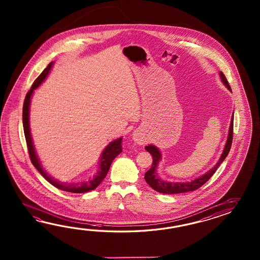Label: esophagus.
Returning <instances> with one entry per match:
<instances>
[{
	"label": "esophagus",
	"instance_id": "esophagus-1",
	"mask_svg": "<svg viewBox=\"0 0 260 260\" xmlns=\"http://www.w3.org/2000/svg\"><path fill=\"white\" fill-rule=\"evenodd\" d=\"M134 140H135V141H137L138 143H140V142H142V141H143V140H142V139L140 138V137L138 136V135H135V136H134Z\"/></svg>",
	"mask_w": 260,
	"mask_h": 260
}]
</instances>
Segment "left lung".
I'll return each mask as SVG.
<instances>
[{"label": "left lung", "mask_w": 260, "mask_h": 260, "mask_svg": "<svg viewBox=\"0 0 260 260\" xmlns=\"http://www.w3.org/2000/svg\"><path fill=\"white\" fill-rule=\"evenodd\" d=\"M219 75H220L222 82L226 85V88L229 89L230 91H232V88L228 83L225 75L221 72ZM232 137H233V114H232V122H231V125H230L229 136L226 138L225 148H224V150L221 154L219 160L216 162V166H214L209 171L206 172L205 175H203L202 177H197V178H195L194 180L189 181V182H168V181H165V180L160 179L159 176H158V173H157V166L159 165V161L161 160V154H160V150L153 145H149V146L145 147L146 150L149 151V153L152 156V158H153L152 166L149 168V170L146 172V174H145L146 182L148 183L149 186L153 188L154 190L160 192V193H183V192L193 191L195 189H198L204 184H205V182H207L210 179V177L216 173L218 166H220L221 162L225 160V158L229 154L231 148H232Z\"/></svg>", "instance_id": "1"}]
</instances>
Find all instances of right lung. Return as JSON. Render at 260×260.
<instances>
[{
	"mask_svg": "<svg viewBox=\"0 0 260 260\" xmlns=\"http://www.w3.org/2000/svg\"><path fill=\"white\" fill-rule=\"evenodd\" d=\"M52 66H53V62L49 63V65L44 69V72L40 74L39 77L34 81L31 88L26 94V98L24 100L22 113L23 128H24V134H25V138H26V142H27V147H28V154H29V158H30V160H31L34 167L40 172V174L50 184L55 186V188H59V189L64 190V191H68V192H72V193L87 192V191L94 189L100 185V183L103 181V179L105 178L108 172L110 170L112 160L115 159L117 155H119L122 152V138H118V139L112 141L106 147L105 149L103 150V152L101 154V157H100L99 171L96 173V175L93 177V179H90L89 181L72 183V184L71 183L60 182V181H57L54 177H50L49 175L44 171L43 166L41 164V160L38 158V155L35 151L34 141H32V138H31V134H30V129H29V105H30V100H31V95L34 94V90L44 82L45 78L47 77Z\"/></svg>",
	"mask_w": 260,
	"mask_h": 260,
	"instance_id": "add662e5",
	"label": "right lung"
}]
</instances>
